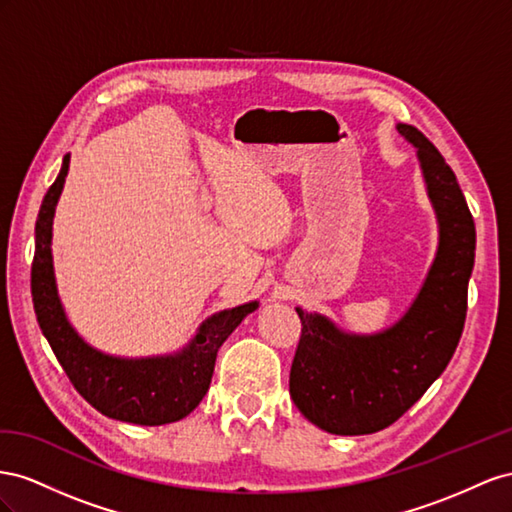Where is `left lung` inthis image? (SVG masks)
Here are the masks:
<instances>
[{
    "instance_id": "obj_1",
    "label": "left lung",
    "mask_w": 512,
    "mask_h": 512,
    "mask_svg": "<svg viewBox=\"0 0 512 512\" xmlns=\"http://www.w3.org/2000/svg\"><path fill=\"white\" fill-rule=\"evenodd\" d=\"M397 130L418 148L440 246L412 309L377 337H347L326 317L296 309L302 330L289 394L304 418L334 435H367L397 422L444 373L465 324L476 248L472 212L435 145L410 124Z\"/></svg>"
}]
</instances>
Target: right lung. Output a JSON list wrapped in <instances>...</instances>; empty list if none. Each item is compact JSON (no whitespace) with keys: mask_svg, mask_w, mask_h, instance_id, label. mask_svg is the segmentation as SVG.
Returning <instances> with one entry per match:
<instances>
[{"mask_svg":"<svg viewBox=\"0 0 512 512\" xmlns=\"http://www.w3.org/2000/svg\"><path fill=\"white\" fill-rule=\"evenodd\" d=\"M68 167L70 156L66 154L62 171L47 191L36 221L32 298L40 330L72 386L100 414L148 427L180 420L206 397L218 347L248 313L257 309V302L210 317L193 343L178 356L122 360L96 352L68 324L53 279L51 225Z\"/></svg>","mask_w":512,"mask_h":512,"instance_id":"add662e5","label":"right lung"}]
</instances>
